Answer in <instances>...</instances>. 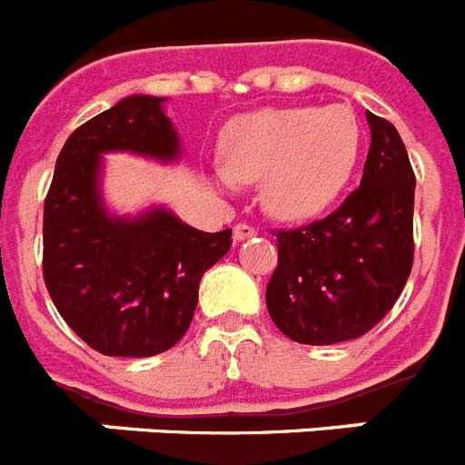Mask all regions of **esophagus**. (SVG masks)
<instances>
[{
    "instance_id": "34e87169",
    "label": "esophagus",
    "mask_w": 465,
    "mask_h": 465,
    "mask_svg": "<svg viewBox=\"0 0 465 465\" xmlns=\"http://www.w3.org/2000/svg\"><path fill=\"white\" fill-rule=\"evenodd\" d=\"M232 235H235V242H244V240H249V237L256 235V228H253V225H249V223H237L235 232H232Z\"/></svg>"
}]
</instances>
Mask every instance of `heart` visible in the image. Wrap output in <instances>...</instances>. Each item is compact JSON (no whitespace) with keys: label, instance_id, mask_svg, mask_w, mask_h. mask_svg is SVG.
Segmentation results:
<instances>
[{"label":"heart","instance_id":"1","mask_svg":"<svg viewBox=\"0 0 465 465\" xmlns=\"http://www.w3.org/2000/svg\"><path fill=\"white\" fill-rule=\"evenodd\" d=\"M228 188L261 182L262 207L286 221L322 213L349 183L361 153V125L342 104L282 106L237 116L221 137Z\"/></svg>","mask_w":465,"mask_h":465}]
</instances>
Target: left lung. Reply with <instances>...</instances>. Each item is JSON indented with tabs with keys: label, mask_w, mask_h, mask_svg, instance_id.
Here are the masks:
<instances>
[{
	"label": "left lung",
	"mask_w": 465,
	"mask_h": 465,
	"mask_svg": "<svg viewBox=\"0 0 465 465\" xmlns=\"http://www.w3.org/2000/svg\"><path fill=\"white\" fill-rule=\"evenodd\" d=\"M371 151L361 186L326 219L279 230L265 302L300 344L356 340L396 305L414 261V172L396 127L365 111Z\"/></svg>",
	"instance_id": "8db88e82"
}]
</instances>
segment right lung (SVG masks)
<instances>
[{
  "label": "right lung",
  "mask_w": 465,
  "mask_h": 465,
  "mask_svg": "<svg viewBox=\"0 0 465 465\" xmlns=\"http://www.w3.org/2000/svg\"><path fill=\"white\" fill-rule=\"evenodd\" d=\"M163 102L133 94L76 127L44 203V282L53 305L104 356L143 359L174 347L195 314L200 279L232 246L230 228L203 232L160 207L118 219L102 204V153L179 158Z\"/></svg>",
  "instance_id": "1"
}]
</instances>
